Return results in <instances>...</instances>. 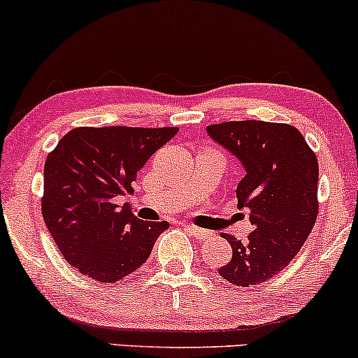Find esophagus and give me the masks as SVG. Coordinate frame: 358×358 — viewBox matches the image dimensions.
Instances as JSON below:
<instances>
[{
	"label": "esophagus",
	"instance_id": "1",
	"mask_svg": "<svg viewBox=\"0 0 358 358\" xmlns=\"http://www.w3.org/2000/svg\"><path fill=\"white\" fill-rule=\"evenodd\" d=\"M185 228H187L188 234H192L193 236H196V238H206L210 234L206 230H201V228L198 227H193V225H183Z\"/></svg>",
	"mask_w": 358,
	"mask_h": 358
}]
</instances>
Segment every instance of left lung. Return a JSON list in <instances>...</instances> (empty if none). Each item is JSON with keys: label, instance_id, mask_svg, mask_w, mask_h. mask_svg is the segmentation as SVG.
<instances>
[{"label": "left lung", "instance_id": "1", "mask_svg": "<svg viewBox=\"0 0 358 358\" xmlns=\"http://www.w3.org/2000/svg\"><path fill=\"white\" fill-rule=\"evenodd\" d=\"M215 143L242 163L238 210H247L252 234L242 242L222 234L231 260L223 280L238 287L264 283L300 252L317 220L318 163L302 133L285 123L247 120L206 127Z\"/></svg>", "mask_w": 358, "mask_h": 358}]
</instances>
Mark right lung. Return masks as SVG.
Here are the masks:
<instances>
[{
  "label": "right lung",
  "mask_w": 358,
  "mask_h": 358,
  "mask_svg": "<svg viewBox=\"0 0 358 358\" xmlns=\"http://www.w3.org/2000/svg\"><path fill=\"white\" fill-rule=\"evenodd\" d=\"M178 128H75L45 162L41 212L68 264L111 283L145 264L168 222H143L118 198Z\"/></svg>",
  "instance_id": "right-lung-1"
}]
</instances>
